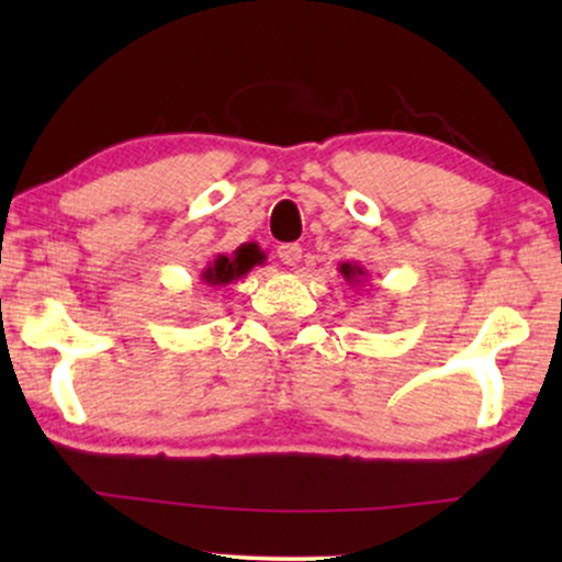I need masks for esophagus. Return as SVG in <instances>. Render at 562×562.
Returning <instances> with one entry per match:
<instances>
[{
    "instance_id": "esophagus-1",
    "label": "esophagus",
    "mask_w": 562,
    "mask_h": 562,
    "mask_svg": "<svg viewBox=\"0 0 562 562\" xmlns=\"http://www.w3.org/2000/svg\"><path fill=\"white\" fill-rule=\"evenodd\" d=\"M279 258H281L283 266H296L299 260H302V245H296V243L281 245V248H279Z\"/></svg>"
}]
</instances>
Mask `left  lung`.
<instances>
[{
    "mask_svg": "<svg viewBox=\"0 0 562 562\" xmlns=\"http://www.w3.org/2000/svg\"><path fill=\"white\" fill-rule=\"evenodd\" d=\"M340 276L350 283L352 289L366 286V283H368V271H366V268L358 266V263H350V260H348V263H340Z\"/></svg>",
    "mask_w": 562,
    "mask_h": 562,
    "instance_id": "left-lung-1",
    "label": "left lung"
}]
</instances>
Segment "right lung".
Returning <instances> with one entry per match:
<instances>
[{
    "label": "right lung",
    "instance_id": "right-lung-1",
    "mask_svg": "<svg viewBox=\"0 0 562 562\" xmlns=\"http://www.w3.org/2000/svg\"><path fill=\"white\" fill-rule=\"evenodd\" d=\"M266 263V252L256 243H245L233 252H217L202 271V281L206 286H229L240 281L256 266Z\"/></svg>",
    "mask_w": 562,
    "mask_h": 562
}]
</instances>
